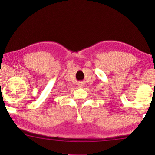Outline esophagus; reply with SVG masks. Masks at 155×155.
<instances>
[{
	"label": "esophagus",
	"mask_w": 155,
	"mask_h": 155,
	"mask_svg": "<svg viewBox=\"0 0 155 155\" xmlns=\"http://www.w3.org/2000/svg\"><path fill=\"white\" fill-rule=\"evenodd\" d=\"M83 86H84L83 82H79L78 84V87H83Z\"/></svg>",
	"instance_id": "34e87169"
}]
</instances>
